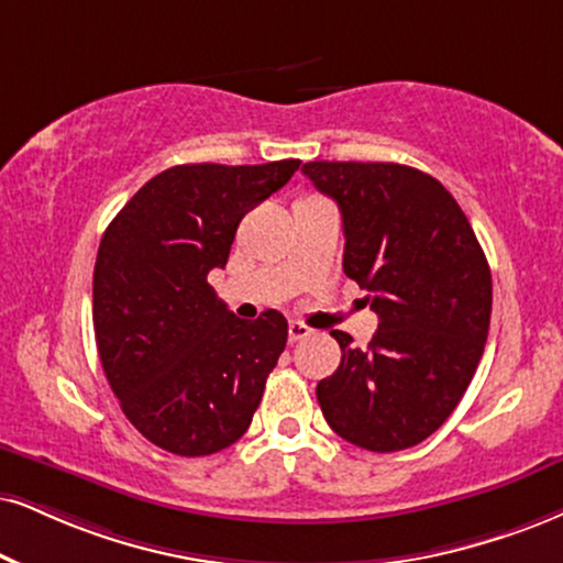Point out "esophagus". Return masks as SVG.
<instances>
[{"mask_svg":"<svg viewBox=\"0 0 563 563\" xmlns=\"http://www.w3.org/2000/svg\"><path fill=\"white\" fill-rule=\"evenodd\" d=\"M305 336H310L308 325L297 323V321L289 323V342H300V339H305Z\"/></svg>","mask_w":563,"mask_h":563,"instance_id":"1","label":"esophagus"}]
</instances>
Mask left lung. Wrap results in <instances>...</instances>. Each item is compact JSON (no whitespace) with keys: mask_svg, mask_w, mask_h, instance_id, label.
I'll return each mask as SVG.
<instances>
[{"mask_svg":"<svg viewBox=\"0 0 563 563\" xmlns=\"http://www.w3.org/2000/svg\"><path fill=\"white\" fill-rule=\"evenodd\" d=\"M302 172L336 200L344 274L378 316L367 346L331 331L342 363L318 380V405L360 449H409L446 422L475 376L494 300L488 261L460 203L426 172L386 162H308Z\"/></svg>","mask_w":563,"mask_h":563,"instance_id":"8db88e82","label":"left lung"}]
</instances>
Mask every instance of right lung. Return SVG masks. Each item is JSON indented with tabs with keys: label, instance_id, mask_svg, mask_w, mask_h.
I'll use <instances>...</instances> for the list:
<instances>
[{
	"label": "right lung",
	"instance_id": "1",
	"mask_svg": "<svg viewBox=\"0 0 563 563\" xmlns=\"http://www.w3.org/2000/svg\"><path fill=\"white\" fill-rule=\"evenodd\" d=\"M297 169V158L172 166L103 232L93 268L99 357L122 412L158 449L217 454L250 428L287 318L266 310L242 321L208 271L227 266L242 217Z\"/></svg>",
	"mask_w": 563,
	"mask_h": 563
}]
</instances>
